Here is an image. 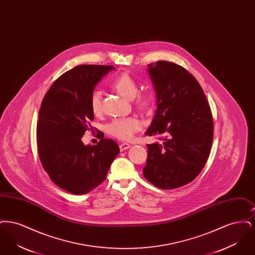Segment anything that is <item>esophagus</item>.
<instances>
[{
  "label": "esophagus",
  "instance_id": "1",
  "mask_svg": "<svg viewBox=\"0 0 255 255\" xmlns=\"http://www.w3.org/2000/svg\"><path fill=\"white\" fill-rule=\"evenodd\" d=\"M130 147V144L129 143H126V142H123V143H121L120 144V149H121V151H124V150H126V149H128Z\"/></svg>",
  "mask_w": 255,
  "mask_h": 255
}]
</instances>
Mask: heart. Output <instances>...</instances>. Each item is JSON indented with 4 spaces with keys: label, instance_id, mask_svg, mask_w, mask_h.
Segmentation results:
<instances>
[{
    "label": "heart",
    "instance_id": "b5f03b06",
    "mask_svg": "<svg viewBox=\"0 0 255 255\" xmlns=\"http://www.w3.org/2000/svg\"><path fill=\"white\" fill-rule=\"evenodd\" d=\"M113 88L127 99H133V103L137 109L149 111L153 107L155 98L151 92L138 93V86L136 82L127 73H122L118 76L112 83ZM90 107L95 116H99L102 111V93L99 90H95L90 96ZM141 128V122L136 118H122L116 119L107 125V132L111 135L122 140H129L133 134Z\"/></svg>",
    "mask_w": 255,
    "mask_h": 255
}]
</instances>
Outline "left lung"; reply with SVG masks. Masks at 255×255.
<instances>
[{
  "label": "left lung",
  "mask_w": 255,
  "mask_h": 255,
  "mask_svg": "<svg viewBox=\"0 0 255 255\" xmlns=\"http://www.w3.org/2000/svg\"><path fill=\"white\" fill-rule=\"evenodd\" d=\"M158 109L146 135L161 143L147 144L143 175L161 189L192 182L204 168L213 140V119L199 82L182 66L168 61L149 64Z\"/></svg>",
  "instance_id": "1"
}]
</instances>
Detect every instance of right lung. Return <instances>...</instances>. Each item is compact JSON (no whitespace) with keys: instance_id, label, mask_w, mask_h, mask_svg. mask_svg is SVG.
Returning <instances> with one entry per match:
<instances>
[{"instance_id":"obj_1","label":"right lung","mask_w":255,"mask_h":255,"mask_svg":"<svg viewBox=\"0 0 255 255\" xmlns=\"http://www.w3.org/2000/svg\"><path fill=\"white\" fill-rule=\"evenodd\" d=\"M114 66L79 65L63 73L45 95L37 122V150L43 168L57 186L86 194L107 177L120 153L118 143L103 137L84 145L81 137L92 129L90 96Z\"/></svg>"}]
</instances>
